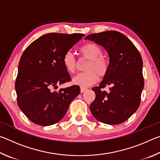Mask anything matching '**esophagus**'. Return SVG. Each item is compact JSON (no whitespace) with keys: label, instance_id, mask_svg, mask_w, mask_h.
Here are the masks:
<instances>
[{"label":"esophagus","instance_id":"34e87169","mask_svg":"<svg viewBox=\"0 0 160 160\" xmlns=\"http://www.w3.org/2000/svg\"><path fill=\"white\" fill-rule=\"evenodd\" d=\"M87 90H88V89H87V88H80V92L82 93V92H85Z\"/></svg>","mask_w":160,"mask_h":160}]
</instances>
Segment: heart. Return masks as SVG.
<instances>
[{"mask_svg": "<svg viewBox=\"0 0 160 160\" xmlns=\"http://www.w3.org/2000/svg\"><path fill=\"white\" fill-rule=\"evenodd\" d=\"M78 51L80 61H88L84 68L85 72L72 78V82L75 85L88 87L98 81L99 75L102 78L106 76L109 70V63L106 56L102 54V49L99 46L94 43H86L81 46ZM62 62L68 73L74 74L76 72L78 62L70 51L65 53Z\"/></svg>", "mask_w": 160, "mask_h": 160, "instance_id": "heart-1", "label": "heart"}]
</instances>
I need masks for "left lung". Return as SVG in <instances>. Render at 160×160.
<instances>
[{"instance_id": "8db88e82", "label": "left lung", "mask_w": 160, "mask_h": 160, "mask_svg": "<svg viewBox=\"0 0 160 160\" xmlns=\"http://www.w3.org/2000/svg\"><path fill=\"white\" fill-rule=\"evenodd\" d=\"M85 39L104 47L109 53V70L92 90L95 99L90 112L100 122L117 125L128 119L138 109L144 87L142 60L138 50L125 35L116 31L92 34ZM112 85L109 93L103 91Z\"/></svg>"}]
</instances>
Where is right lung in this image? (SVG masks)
I'll list each match as a JSON object with an SVG mask.
<instances>
[{"label":"right lung","mask_w":160,"mask_h":160,"mask_svg":"<svg viewBox=\"0 0 160 160\" xmlns=\"http://www.w3.org/2000/svg\"><path fill=\"white\" fill-rule=\"evenodd\" d=\"M83 34L49 33L29 44L22 55L15 80L18 107L32 122L42 126L58 122L80 94L78 85L60 89L71 80L62 58Z\"/></svg>","instance_id":"right-lung-1"}]
</instances>
